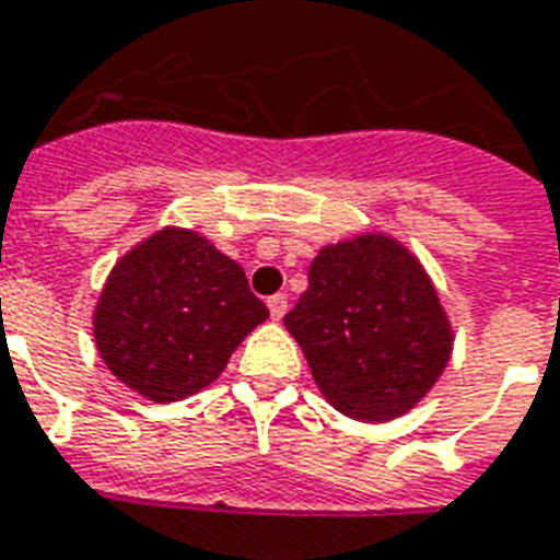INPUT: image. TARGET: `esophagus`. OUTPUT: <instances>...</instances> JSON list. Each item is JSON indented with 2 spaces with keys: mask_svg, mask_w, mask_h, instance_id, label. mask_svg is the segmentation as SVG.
Listing matches in <instances>:
<instances>
[{
  "mask_svg": "<svg viewBox=\"0 0 560 560\" xmlns=\"http://www.w3.org/2000/svg\"><path fill=\"white\" fill-rule=\"evenodd\" d=\"M267 308H270V317L279 323V319L288 314V296H284V293H276V296L267 299Z\"/></svg>",
  "mask_w": 560,
  "mask_h": 560,
  "instance_id": "esophagus-1",
  "label": "esophagus"
}]
</instances>
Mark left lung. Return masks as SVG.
<instances>
[{"mask_svg": "<svg viewBox=\"0 0 560 560\" xmlns=\"http://www.w3.org/2000/svg\"><path fill=\"white\" fill-rule=\"evenodd\" d=\"M284 328L319 394L358 422L396 420L420 405L455 347L432 276L387 232L323 246Z\"/></svg>", "mask_w": 560, "mask_h": 560, "instance_id": "8db88e82", "label": "left lung"}]
</instances>
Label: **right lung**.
<instances>
[{
  "instance_id": "add662e5",
  "label": "right lung",
  "mask_w": 560,
  "mask_h": 560,
  "mask_svg": "<svg viewBox=\"0 0 560 560\" xmlns=\"http://www.w3.org/2000/svg\"><path fill=\"white\" fill-rule=\"evenodd\" d=\"M270 311L205 234L164 225L114 264L93 340L117 382L149 402H182L220 378Z\"/></svg>"
}]
</instances>
